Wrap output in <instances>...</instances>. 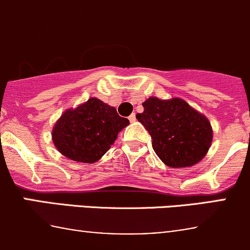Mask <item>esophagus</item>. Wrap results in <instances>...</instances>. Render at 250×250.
I'll return each mask as SVG.
<instances>
[{
  "instance_id": "34e87169",
  "label": "esophagus",
  "mask_w": 250,
  "mask_h": 250,
  "mask_svg": "<svg viewBox=\"0 0 250 250\" xmlns=\"http://www.w3.org/2000/svg\"><path fill=\"white\" fill-rule=\"evenodd\" d=\"M128 120L130 121V122H135V121H137V117H135V113H132V115L129 116V117H128Z\"/></svg>"
}]
</instances>
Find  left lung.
Instances as JSON below:
<instances>
[{
    "label": "left lung",
    "instance_id": "1",
    "mask_svg": "<svg viewBox=\"0 0 250 250\" xmlns=\"http://www.w3.org/2000/svg\"><path fill=\"white\" fill-rule=\"evenodd\" d=\"M137 118L152 139L156 155L168 167H191L209 150L213 130L206 116L185 100H161L151 97L143 103Z\"/></svg>",
    "mask_w": 250,
    "mask_h": 250
}]
</instances>
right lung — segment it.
Returning <instances> with one entry per match:
<instances>
[{
  "label": "right lung",
  "instance_id": "obj_1",
  "mask_svg": "<svg viewBox=\"0 0 250 250\" xmlns=\"http://www.w3.org/2000/svg\"><path fill=\"white\" fill-rule=\"evenodd\" d=\"M129 125L115 107L90 98L76 109L65 111L53 128V143L72 161L94 163L106 153L118 132Z\"/></svg>",
  "mask_w": 250,
  "mask_h": 250
}]
</instances>
